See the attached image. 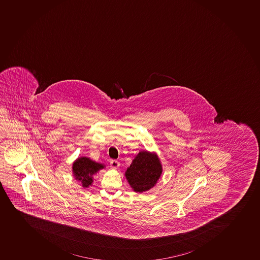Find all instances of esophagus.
I'll return each mask as SVG.
<instances>
[{
    "label": "esophagus",
    "mask_w": 260,
    "mask_h": 260,
    "mask_svg": "<svg viewBox=\"0 0 260 260\" xmlns=\"http://www.w3.org/2000/svg\"><path fill=\"white\" fill-rule=\"evenodd\" d=\"M119 166H120V163H119L117 160L116 159H111V167L114 169H116V168H118Z\"/></svg>",
    "instance_id": "obj_1"
}]
</instances>
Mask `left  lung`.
Here are the masks:
<instances>
[{
  "mask_svg": "<svg viewBox=\"0 0 260 260\" xmlns=\"http://www.w3.org/2000/svg\"><path fill=\"white\" fill-rule=\"evenodd\" d=\"M162 166L157 154L140 151L127 168L125 176L134 192L151 189L161 176Z\"/></svg>",
  "mask_w": 260,
  "mask_h": 260,
  "instance_id": "1",
  "label": "left lung"
}]
</instances>
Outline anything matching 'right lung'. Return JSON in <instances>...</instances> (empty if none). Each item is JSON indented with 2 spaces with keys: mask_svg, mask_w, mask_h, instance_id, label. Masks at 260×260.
<instances>
[{
  "mask_svg": "<svg viewBox=\"0 0 260 260\" xmlns=\"http://www.w3.org/2000/svg\"><path fill=\"white\" fill-rule=\"evenodd\" d=\"M103 168L105 166L102 164L93 161L87 157H80L73 162V176L76 180L80 181L83 187H88L93 182V175Z\"/></svg>",
  "mask_w": 260,
  "mask_h": 260,
  "instance_id": "right-lung-1",
  "label": "right lung"
}]
</instances>
